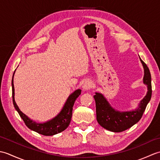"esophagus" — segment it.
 <instances>
[{"mask_svg": "<svg viewBox=\"0 0 160 160\" xmlns=\"http://www.w3.org/2000/svg\"><path fill=\"white\" fill-rule=\"evenodd\" d=\"M92 85H93L92 82H91V81L89 80H87L83 83L82 88L84 90H89L91 89V87H92Z\"/></svg>", "mask_w": 160, "mask_h": 160, "instance_id": "esophagus-1", "label": "esophagus"}]
</instances>
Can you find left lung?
<instances>
[{"label":"left lung","mask_w":160,"mask_h":160,"mask_svg":"<svg viewBox=\"0 0 160 160\" xmlns=\"http://www.w3.org/2000/svg\"><path fill=\"white\" fill-rule=\"evenodd\" d=\"M140 59L144 68L143 82L147 86L148 91L135 109L129 111L115 110L102 93L96 92L93 96L96 101L97 121L101 127L107 130L118 132L131 128L140 121L146 107L151 100L152 95L151 73L147 64L140 58Z\"/></svg>","instance_id":"8db88e82"}]
</instances>
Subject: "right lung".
<instances>
[{
  "mask_svg": "<svg viewBox=\"0 0 160 160\" xmlns=\"http://www.w3.org/2000/svg\"><path fill=\"white\" fill-rule=\"evenodd\" d=\"M15 71L13 74L12 80L13 104L16 110L18 111L20 118L22 119L27 127L31 130L38 132L41 135H46V136L56 135L65 130L70 124L71 117H72L73 104L78 97L80 95L81 89H77L69 95V96L68 97L67 101L64 104L62 110L56 116L52 118V120L43 122V123H38L35 121H33L25 114H24L20 110L18 105L16 103L14 99V86H13V76H14Z\"/></svg>",
  "mask_w": 160,
  "mask_h": 160,
  "instance_id": "right-lung-1",
  "label": "right lung"
}]
</instances>
